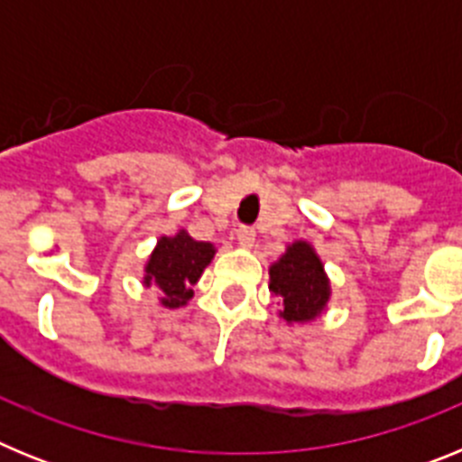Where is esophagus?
Listing matches in <instances>:
<instances>
[{
	"instance_id": "esophagus-1",
	"label": "esophagus",
	"mask_w": 462,
	"mask_h": 462,
	"mask_svg": "<svg viewBox=\"0 0 462 462\" xmlns=\"http://www.w3.org/2000/svg\"><path fill=\"white\" fill-rule=\"evenodd\" d=\"M236 238H238L240 247H252L256 240V231L252 226H240L238 234H236Z\"/></svg>"
}]
</instances>
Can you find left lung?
Masks as SVG:
<instances>
[{"instance_id": "left-lung-1", "label": "left lung", "mask_w": 462, "mask_h": 462, "mask_svg": "<svg viewBox=\"0 0 462 462\" xmlns=\"http://www.w3.org/2000/svg\"><path fill=\"white\" fill-rule=\"evenodd\" d=\"M268 289L280 300V319L308 324L317 319L330 300V282L319 254L305 240L287 245V252L268 271Z\"/></svg>"}]
</instances>
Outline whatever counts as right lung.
<instances>
[{"label":"right lung","mask_w":462,"mask_h":462,"mask_svg":"<svg viewBox=\"0 0 462 462\" xmlns=\"http://www.w3.org/2000/svg\"><path fill=\"white\" fill-rule=\"evenodd\" d=\"M212 256L215 245L194 240L185 228L175 236H162L145 263L143 284L159 293V303L164 308H185Z\"/></svg>","instance_id":"1"}]
</instances>
